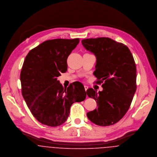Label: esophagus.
I'll use <instances>...</instances> for the list:
<instances>
[{
    "mask_svg": "<svg viewBox=\"0 0 157 157\" xmlns=\"http://www.w3.org/2000/svg\"><path fill=\"white\" fill-rule=\"evenodd\" d=\"M84 87H85V90L86 91L88 89V86H86V85H85V86H84Z\"/></svg>",
    "mask_w": 157,
    "mask_h": 157,
    "instance_id": "1",
    "label": "esophagus"
}]
</instances>
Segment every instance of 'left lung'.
<instances>
[{
	"mask_svg": "<svg viewBox=\"0 0 157 157\" xmlns=\"http://www.w3.org/2000/svg\"><path fill=\"white\" fill-rule=\"evenodd\" d=\"M82 43L96 57L94 75L103 89L98 93L92 88L86 90L98 105L87 117L98 126L114 124L128 111L136 89L133 56L127 46L108 37L83 39Z\"/></svg>",
	"mask_w": 157,
	"mask_h": 157,
	"instance_id": "1",
	"label": "left lung"
}]
</instances>
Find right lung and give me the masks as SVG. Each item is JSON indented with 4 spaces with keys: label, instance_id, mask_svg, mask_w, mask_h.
Segmentation results:
<instances>
[{
    "label": "right lung",
    "instance_id": "add662e5",
    "mask_svg": "<svg viewBox=\"0 0 157 157\" xmlns=\"http://www.w3.org/2000/svg\"><path fill=\"white\" fill-rule=\"evenodd\" d=\"M79 42V39L46 40L25 57L20 77L23 97L33 116L43 124H62L72 103L86 98L80 82L64 88L57 80L61 73L67 72V57Z\"/></svg>",
    "mask_w": 157,
    "mask_h": 157
}]
</instances>
